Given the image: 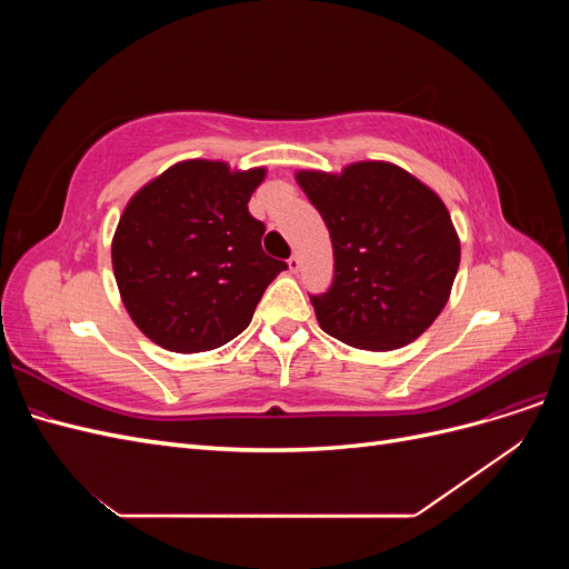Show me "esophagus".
<instances>
[{
  "instance_id": "esophagus-1",
  "label": "esophagus",
  "mask_w": 569,
  "mask_h": 569,
  "mask_svg": "<svg viewBox=\"0 0 569 569\" xmlns=\"http://www.w3.org/2000/svg\"><path fill=\"white\" fill-rule=\"evenodd\" d=\"M287 268H289L291 272H299V268H301V258H299V253H291V256H289Z\"/></svg>"
}]
</instances>
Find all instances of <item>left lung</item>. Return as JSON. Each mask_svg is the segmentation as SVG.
<instances>
[{
    "mask_svg": "<svg viewBox=\"0 0 569 569\" xmlns=\"http://www.w3.org/2000/svg\"><path fill=\"white\" fill-rule=\"evenodd\" d=\"M295 178L332 239V287L311 297L322 330L366 351L416 341L443 311L460 266L446 203L389 161H356L341 173L299 170Z\"/></svg>",
    "mask_w": 569,
    "mask_h": 569,
    "instance_id": "8db88e82",
    "label": "left lung"
}]
</instances>
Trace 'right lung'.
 <instances>
[{"instance_id":"right-lung-1","label":"right lung","mask_w":569,"mask_h":569,"mask_svg":"<svg viewBox=\"0 0 569 569\" xmlns=\"http://www.w3.org/2000/svg\"><path fill=\"white\" fill-rule=\"evenodd\" d=\"M266 168L189 159L137 189L111 242L132 322L176 353L211 351L247 330L266 287L287 270L266 256L249 199Z\"/></svg>"}]
</instances>
